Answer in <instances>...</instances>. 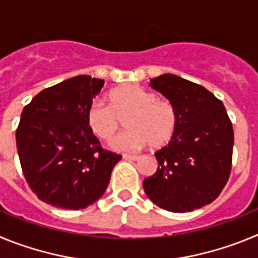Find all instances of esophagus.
Returning <instances> with one entry per match:
<instances>
[{
  "instance_id": "34e87169",
  "label": "esophagus",
  "mask_w": 258,
  "mask_h": 258,
  "mask_svg": "<svg viewBox=\"0 0 258 258\" xmlns=\"http://www.w3.org/2000/svg\"><path fill=\"white\" fill-rule=\"evenodd\" d=\"M122 159H124V160L134 161V160H138L140 157L136 156V155H127V154H125V155H122Z\"/></svg>"
}]
</instances>
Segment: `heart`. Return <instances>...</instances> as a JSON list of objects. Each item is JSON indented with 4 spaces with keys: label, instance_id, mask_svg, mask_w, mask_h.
Masks as SVG:
<instances>
[{
    "label": "heart",
    "instance_id": "heart-1",
    "mask_svg": "<svg viewBox=\"0 0 258 258\" xmlns=\"http://www.w3.org/2000/svg\"><path fill=\"white\" fill-rule=\"evenodd\" d=\"M108 106L93 102L86 109V125L99 140L111 141L125 118V133L111 143L116 151L150 147L159 150L170 142L178 116L173 103L136 84L117 86L107 94Z\"/></svg>",
    "mask_w": 258,
    "mask_h": 258
}]
</instances>
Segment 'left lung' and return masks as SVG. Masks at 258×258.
<instances>
[{"instance_id": "obj_1", "label": "left lung", "mask_w": 258, "mask_h": 258, "mask_svg": "<svg viewBox=\"0 0 258 258\" xmlns=\"http://www.w3.org/2000/svg\"><path fill=\"white\" fill-rule=\"evenodd\" d=\"M150 86L172 102L178 124L168 146L155 152L159 165L143 181L146 195L177 213L211 204L231 172L234 131L225 106L204 86L177 75L155 77Z\"/></svg>"}]
</instances>
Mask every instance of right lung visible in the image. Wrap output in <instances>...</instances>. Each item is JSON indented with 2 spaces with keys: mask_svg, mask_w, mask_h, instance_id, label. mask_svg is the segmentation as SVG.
I'll list each match as a JSON object with an SVG mask.
<instances>
[{
  "mask_svg": "<svg viewBox=\"0 0 258 258\" xmlns=\"http://www.w3.org/2000/svg\"><path fill=\"white\" fill-rule=\"evenodd\" d=\"M104 81L80 75L38 93L17 129L23 174L42 202L84 209L106 191L121 155L106 151L86 125V109Z\"/></svg>",
  "mask_w": 258,
  "mask_h": 258,
  "instance_id": "obj_1",
  "label": "right lung"
}]
</instances>
